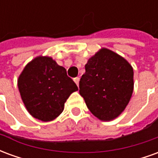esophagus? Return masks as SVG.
<instances>
[{"label": "esophagus", "instance_id": "1", "mask_svg": "<svg viewBox=\"0 0 158 158\" xmlns=\"http://www.w3.org/2000/svg\"><path fill=\"white\" fill-rule=\"evenodd\" d=\"M73 81L75 82V84L79 86V77H77V78H74V79H73Z\"/></svg>", "mask_w": 158, "mask_h": 158}]
</instances>
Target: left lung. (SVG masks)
Returning <instances> with one entry per match:
<instances>
[{"mask_svg":"<svg viewBox=\"0 0 158 158\" xmlns=\"http://www.w3.org/2000/svg\"><path fill=\"white\" fill-rule=\"evenodd\" d=\"M134 90L129 62L107 48L100 49L85 64L79 94L90 113L102 121L113 120L124 111Z\"/></svg>","mask_w":158,"mask_h":158,"instance_id":"left-lung-1","label":"left lung"}]
</instances>
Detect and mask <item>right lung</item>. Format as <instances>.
I'll return each mask as SVG.
<instances>
[{
	"mask_svg": "<svg viewBox=\"0 0 158 158\" xmlns=\"http://www.w3.org/2000/svg\"><path fill=\"white\" fill-rule=\"evenodd\" d=\"M18 86L27 111L43 122L56 118L69 96L78 90L66 69L47 56H36L24 67Z\"/></svg>",
	"mask_w": 158,
	"mask_h": 158,
	"instance_id": "1",
	"label": "right lung"
}]
</instances>
